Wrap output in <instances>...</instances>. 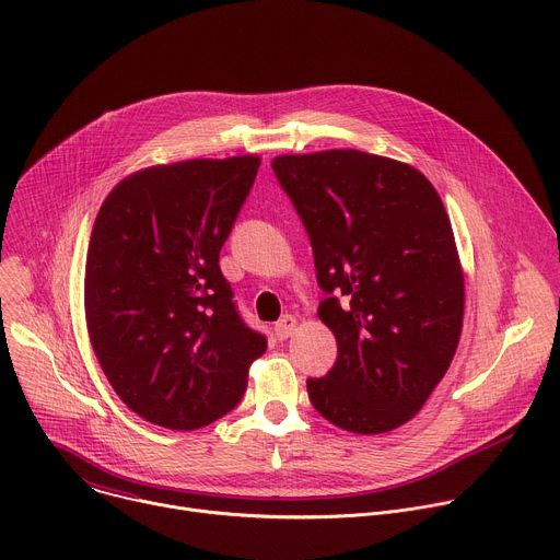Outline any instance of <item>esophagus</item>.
<instances>
[{
    "mask_svg": "<svg viewBox=\"0 0 560 560\" xmlns=\"http://www.w3.org/2000/svg\"><path fill=\"white\" fill-rule=\"evenodd\" d=\"M296 330V318L292 314H285L281 322L275 326V335L279 341H285L288 337H292Z\"/></svg>",
    "mask_w": 560,
    "mask_h": 560,
    "instance_id": "obj_1",
    "label": "esophagus"
}]
</instances>
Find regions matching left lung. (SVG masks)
<instances>
[{
	"label": "left lung",
	"mask_w": 560,
	"mask_h": 560,
	"mask_svg": "<svg viewBox=\"0 0 560 560\" xmlns=\"http://www.w3.org/2000/svg\"><path fill=\"white\" fill-rule=\"evenodd\" d=\"M272 171L299 212L328 294L318 318L337 361L307 378L316 412L354 434L408 423L445 376L463 328L454 232L417 168L361 150L281 154Z\"/></svg>",
	"instance_id": "8db88e82"
}]
</instances>
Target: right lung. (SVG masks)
<instances>
[{
	"instance_id": "right-lung-1",
	"label": "right lung",
	"mask_w": 560,
	"mask_h": 560,
	"mask_svg": "<svg viewBox=\"0 0 560 560\" xmlns=\"http://www.w3.org/2000/svg\"><path fill=\"white\" fill-rule=\"evenodd\" d=\"M261 159H190L119 182L100 208L84 305L95 357L121 401L168 430L228 415L268 341L238 316L219 253Z\"/></svg>"
}]
</instances>
